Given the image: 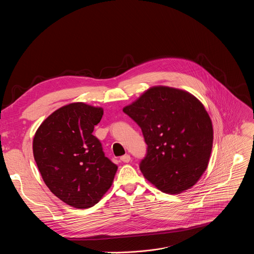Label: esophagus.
<instances>
[{
  "mask_svg": "<svg viewBox=\"0 0 254 254\" xmlns=\"http://www.w3.org/2000/svg\"><path fill=\"white\" fill-rule=\"evenodd\" d=\"M121 161H122V162H124V163H128V162L130 161V156L127 154V155H125V156L121 157Z\"/></svg>",
  "mask_w": 254,
  "mask_h": 254,
  "instance_id": "esophagus-1",
  "label": "esophagus"
}]
</instances>
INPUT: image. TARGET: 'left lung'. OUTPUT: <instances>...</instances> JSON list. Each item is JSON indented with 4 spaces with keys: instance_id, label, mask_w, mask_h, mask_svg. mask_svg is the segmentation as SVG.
Wrapping results in <instances>:
<instances>
[{
    "instance_id": "left-lung-1",
    "label": "left lung",
    "mask_w": 254,
    "mask_h": 254,
    "mask_svg": "<svg viewBox=\"0 0 254 254\" xmlns=\"http://www.w3.org/2000/svg\"><path fill=\"white\" fill-rule=\"evenodd\" d=\"M141 128L148 153L139 169L167 194L192 188L206 171L213 146L212 121L190 92L153 86L124 107Z\"/></svg>"
}]
</instances>
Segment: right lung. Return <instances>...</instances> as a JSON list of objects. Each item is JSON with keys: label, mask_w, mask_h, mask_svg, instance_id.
Listing matches in <instances>:
<instances>
[{"label": "right lung", "mask_w": 254, "mask_h": 254, "mask_svg": "<svg viewBox=\"0 0 254 254\" xmlns=\"http://www.w3.org/2000/svg\"><path fill=\"white\" fill-rule=\"evenodd\" d=\"M102 116V107L72 102L52 113L35 132L33 155L44 183L71 207L95 205L118 171L92 134Z\"/></svg>", "instance_id": "right-lung-1"}]
</instances>
